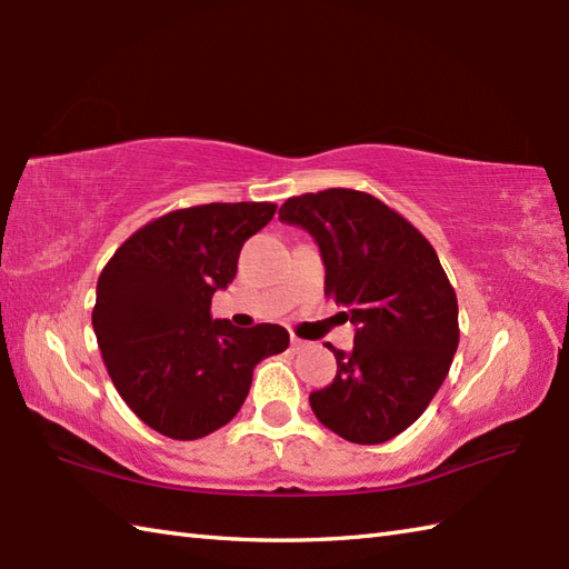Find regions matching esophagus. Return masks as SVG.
Returning a JSON list of instances; mask_svg holds the SVG:
<instances>
[{
    "label": "esophagus",
    "mask_w": 569,
    "mask_h": 569,
    "mask_svg": "<svg viewBox=\"0 0 569 569\" xmlns=\"http://www.w3.org/2000/svg\"><path fill=\"white\" fill-rule=\"evenodd\" d=\"M291 347H293V352H306V349L310 347V342L300 340V337H291Z\"/></svg>",
    "instance_id": "34e87169"
}]
</instances>
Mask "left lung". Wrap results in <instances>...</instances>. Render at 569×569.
<instances>
[{
	"label": "left lung",
	"mask_w": 569,
	"mask_h": 569,
	"mask_svg": "<svg viewBox=\"0 0 569 569\" xmlns=\"http://www.w3.org/2000/svg\"><path fill=\"white\" fill-rule=\"evenodd\" d=\"M278 220L316 239L325 296L357 328L332 349L337 377L310 393L325 428L357 445L396 438L438 393L459 342L457 296L418 229L369 192L330 188L288 198Z\"/></svg>",
	"instance_id": "left-lung-1"
}]
</instances>
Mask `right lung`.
Masks as SVG:
<instances>
[{"instance_id": "right-lung-1", "label": "right lung", "mask_w": 569, "mask_h": 569, "mask_svg": "<svg viewBox=\"0 0 569 569\" xmlns=\"http://www.w3.org/2000/svg\"><path fill=\"white\" fill-rule=\"evenodd\" d=\"M273 212V202L173 210L131 234L98 278L92 328L107 373L124 403L166 438L198 440L227 426L253 367L291 342L281 325L234 328L210 316L244 241Z\"/></svg>"}]
</instances>
